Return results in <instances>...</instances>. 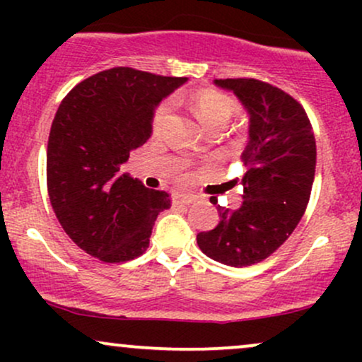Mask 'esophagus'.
Here are the masks:
<instances>
[{
    "label": "esophagus",
    "instance_id": "obj_1",
    "mask_svg": "<svg viewBox=\"0 0 362 362\" xmlns=\"http://www.w3.org/2000/svg\"><path fill=\"white\" fill-rule=\"evenodd\" d=\"M195 201L194 195H173V206H189Z\"/></svg>",
    "mask_w": 362,
    "mask_h": 362
}]
</instances>
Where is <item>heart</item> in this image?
I'll list each match as a JSON object with an SVG mask.
<instances>
[{"mask_svg":"<svg viewBox=\"0 0 362 362\" xmlns=\"http://www.w3.org/2000/svg\"><path fill=\"white\" fill-rule=\"evenodd\" d=\"M190 105H192L199 120L207 129L224 127L228 124V120L233 117L236 110H238V103L230 95L213 88H202L194 91L190 95ZM170 114H172V102H163L158 107L155 117H153V132L155 134H161L163 132ZM177 180L184 184V182L189 180V173L185 170H178Z\"/></svg>","mask_w":362,"mask_h":362,"instance_id":"heart-1","label":"heart"}]
</instances>
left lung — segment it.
<instances>
[{
    "label": "left lung",
    "mask_w": 362,
    "mask_h": 362,
    "mask_svg": "<svg viewBox=\"0 0 362 362\" xmlns=\"http://www.w3.org/2000/svg\"><path fill=\"white\" fill-rule=\"evenodd\" d=\"M231 90L250 114L242 153L243 204L218 206L219 224L197 235L209 259L247 267L272 255L305 214L317 167V144L308 115L298 100L255 78L214 80ZM216 204V202H214Z\"/></svg>",
    "instance_id": "left-lung-1"
}]
</instances>
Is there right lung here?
<instances>
[{
  "mask_svg": "<svg viewBox=\"0 0 362 362\" xmlns=\"http://www.w3.org/2000/svg\"><path fill=\"white\" fill-rule=\"evenodd\" d=\"M185 81L119 66L62 98L49 132L47 192L62 230L88 255L120 264L149 247L170 195L146 189L122 165L151 136L161 98Z\"/></svg>",
  "mask_w": 362,
  "mask_h": 362,
  "instance_id": "1",
  "label": "right lung"
}]
</instances>
